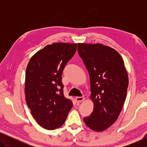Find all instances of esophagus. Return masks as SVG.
Wrapping results in <instances>:
<instances>
[{
    "mask_svg": "<svg viewBox=\"0 0 147 147\" xmlns=\"http://www.w3.org/2000/svg\"><path fill=\"white\" fill-rule=\"evenodd\" d=\"M76 101L77 102H83L84 100H85V98L84 96H80V97H76L75 98Z\"/></svg>",
    "mask_w": 147,
    "mask_h": 147,
    "instance_id": "1",
    "label": "esophagus"
}]
</instances>
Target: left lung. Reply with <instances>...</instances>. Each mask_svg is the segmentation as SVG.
<instances>
[{"instance_id":"8db88e82","label":"left lung","mask_w":147,"mask_h":147,"mask_svg":"<svg viewBox=\"0 0 147 147\" xmlns=\"http://www.w3.org/2000/svg\"><path fill=\"white\" fill-rule=\"evenodd\" d=\"M78 51L90 76L94 109L84 118L88 127L102 132L120 115L126 97L128 76L124 61L113 48L100 43H78Z\"/></svg>"}]
</instances>
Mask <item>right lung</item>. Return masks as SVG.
<instances>
[{"instance_id": "obj_1", "label": "right lung", "mask_w": 147, "mask_h": 147, "mask_svg": "<svg viewBox=\"0 0 147 147\" xmlns=\"http://www.w3.org/2000/svg\"><path fill=\"white\" fill-rule=\"evenodd\" d=\"M77 49L76 43H54L32 56L25 74L28 107L41 127L54 130L63 125L73 106L63 95L62 71Z\"/></svg>"}]
</instances>
